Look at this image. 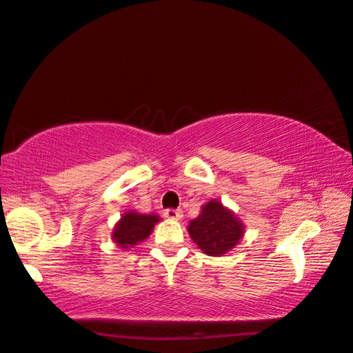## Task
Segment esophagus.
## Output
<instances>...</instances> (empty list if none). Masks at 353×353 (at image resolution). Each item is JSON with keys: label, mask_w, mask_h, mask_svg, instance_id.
<instances>
[{"label": "esophagus", "mask_w": 353, "mask_h": 353, "mask_svg": "<svg viewBox=\"0 0 353 353\" xmlns=\"http://www.w3.org/2000/svg\"><path fill=\"white\" fill-rule=\"evenodd\" d=\"M164 216L168 219H172V221H179L183 217V211L181 210H175V208H168L164 210Z\"/></svg>", "instance_id": "1"}]
</instances>
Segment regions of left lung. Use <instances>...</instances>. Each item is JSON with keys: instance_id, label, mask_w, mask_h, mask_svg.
<instances>
[{"instance_id": "obj_1", "label": "left lung", "mask_w": 353, "mask_h": 353, "mask_svg": "<svg viewBox=\"0 0 353 353\" xmlns=\"http://www.w3.org/2000/svg\"><path fill=\"white\" fill-rule=\"evenodd\" d=\"M187 231L203 254L219 256L239 245L245 225L222 202L211 199L202 207L201 214L189 222Z\"/></svg>"}]
</instances>
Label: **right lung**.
Here are the masks:
<instances>
[{
	"mask_svg": "<svg viewBox=\"0 0 353 353\" xmlns=\"http://www.w3.org/2000/svg\"><path fill=\"white\" fill-rule=\"evenodd\" d=\"M160 221L159 214H140L127 211L116 223L112 239L119 248L130 249L151 236L155 223Z\"/></svg>",
	"mask_w": 353,
	"mask_h": 353,
	"instance_id": "right-lung-1",
	"label": "right lung"
}]
</instances>
